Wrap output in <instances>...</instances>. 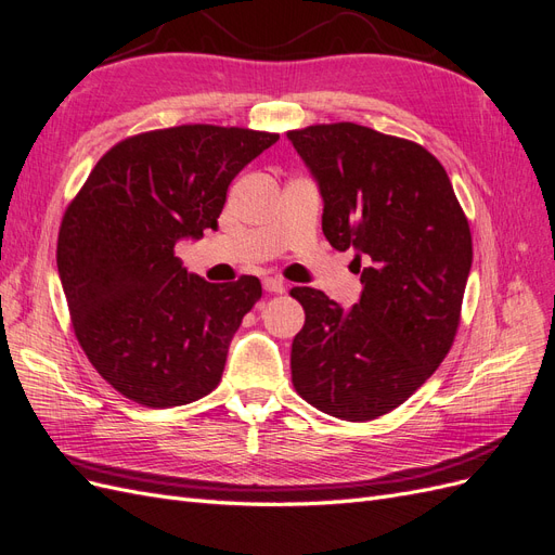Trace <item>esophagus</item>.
<instances>
[{
  "label": "esophagus",
  "instance_id": "1",
  "mask_svg": "<svg viewBox=\"0 0 555 555\" xmlns=\"http://www.w3.org/2000/svg\"><path fill=\"white\" fill-rule=\"evenodd\" d=\"M263 289L268 294H284V289H287V284H284L280 278H266L263 280Z\"/></svg>",
  "mask_w": 555,
  "mask_h": 555
}]
</instances>
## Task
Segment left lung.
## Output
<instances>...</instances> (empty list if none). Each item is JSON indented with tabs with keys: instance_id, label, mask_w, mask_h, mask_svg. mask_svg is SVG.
I'll return each instance as SVG.
<instances>
[{
	"instance_id": "obj_1",
	"label": "left lung",
	"mask_w": 555,
	"mask_h": 555,
	"mask_svg": "<svg viewBox=\"0 0 555 555\" xmlns=\"http://www.w3.org/2000/svg\"><path fill=\"white\" fill-rule=\"evenodd\" d=\"M287 137L319 182L326 241L357 251L363 284L347 310L312 287L289 292L306 310L292 343L294 389L319 412L371 422L402 405L449 354L473 233L424 145L354 122Z\"/></svg>"
}]
</instances>
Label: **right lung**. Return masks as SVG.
Here are the masks:
<instances>
[{"mask_svg": "<svg viewBox=\"0 0 555 555\" xmlns=\"http://www.w3.org/2000/svg\"><path fill=\"white\" fill-rule=\"evenodd\" d=\"M278 139L217 125L143 131L115 143L66 206L57 271L72 326L117 393L164 410L220 384L261 282H206L173 247L217 229L231 180Z\"/></svg>", "mask_w": 555, "mask_h": 555, "instance_id": "obj_1", "label": "right lung"}]
</instances>
